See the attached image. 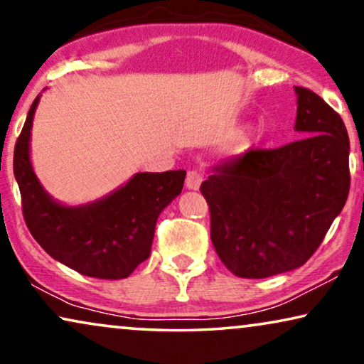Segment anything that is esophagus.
<instances>
[{
    "instance_id": "esophagus-1",
    "label": "esophagus",
    "mask_w": 364,
    "mask_h": 364,
    "mask_svg": "<svg viewBox=\"0 0 364 364\" xmlns=\"http://www.w3.org/2000/svg\"><path fill=\"white\" fill-rule=\"evenodd\" d=\"M203 173H199L196 170H191L188 171V176H186V188L188 189H198L201 186L203 183Z\"/></svg>"
}]
</instances>
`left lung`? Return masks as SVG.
<instances>
[{"mask_svg":"<svg viewBox=\"0 0 364 364\" xmlns=\"http://www.w3.org/2000/svg\"><path fill=\"white\" fill-rule=\"evenodd\" d=\"M295 130L306 136L219 163L201 184L213 245L237 277L265 279L301 267L346 203V127L315 92L295 87Z\"/></svg>","mask_w":364,"mask_h":364,"instance_id":"8db88e82","label":"left lung"}]
</instances>
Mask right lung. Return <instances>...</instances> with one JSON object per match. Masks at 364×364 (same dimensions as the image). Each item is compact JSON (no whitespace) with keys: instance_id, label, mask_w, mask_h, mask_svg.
<instances>
[{"instance_id":"obj_1","label":"right lung","mask_w":364,"mask_h":364,"mask_svg":"<svg viewBox=\"0 0 364 364\" xmlns=\"http://www.w3.org/2000/svg\"><path fill=\"white\" fill-rule=\"evenodd\" d=\"M39 95L14 146V178L23 216L33 237L50 257L87 277L125 279L148 259L160 213L181 193L186 171L136 173L109 196L84 206L54 201L29 158L31 127Z\"/></svg>"}]
</instances>
